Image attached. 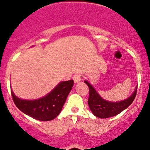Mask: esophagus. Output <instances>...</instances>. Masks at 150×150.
Here are the masks:
<instances>
[{"instance_id":"34e87169","label":"esophagus","mask_w":150,"mask_h":150,"mask_svg":"<svg viewBox=\"0 0 150 150\" xmlns=\"http://www.w3.org/2000/svg\"><path fill=\"white\" fill-rule=\"evenodd\" d=\"M81 79H82V77H81V75L80 74H75L73 76V81L75 83L80 82L81 81Z\"/></svg>"}]
</instances>
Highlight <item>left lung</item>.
<instances>
[{
  "instance_id": "1",
  "label": "left lung",
  "mask_w": 150,
  "mask_h": 150,
  "mask_svg": "<svg viewBox=\"0 0 150 150\" xmlns=\"http://www.w3.org/2000/svg\"><path fill=\"white\" fill-rule=\"evenodd\" d=\"M85 83L87 84L89 88V97L88 100L89 108L95 116L100 118H107L118 115L131 105L137 93V87L134 93L125 100L118 102H108L102 99L88 81H85Z\"/></svg>"
}]
</instances>
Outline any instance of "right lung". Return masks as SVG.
I'll list each match as a JSON object with an SVG mask.
<instances>
[{
	"label": "right lung",
	"mask_w": 150,
	"mask_h": 150,
	"mask_svg": "<svg viewBox=\"0 0 150 150\" xmlns=\"http://www.w3.org/2000/svg\"><path fill=\"white\" fill-rule=\"evenodd\" d=\"M73 84L72 80L60 83L46 96L33 101L19 99L11 92L15 105L22 112L36 120L49 121L59 115Z\"/></svg>",
	"instance_id": "add662e5"
}]
</instances>
